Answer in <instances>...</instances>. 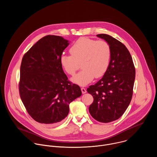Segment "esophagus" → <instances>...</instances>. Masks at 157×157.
Wrapping results in <instances>:
<instances>
[{
  "instance_id": "esophagus-1",
  "label": "esophagus",
  "mask_w": 157,
  "mask_h": 157,
  "mask_svg": "<svg viewBox=\"0 0 157 157\" xmlns=\"http://www.w3.org/2000/svg\"><path fill=\"white\" fill-rule=\"evenodd\" d=\"M81 92L82 94H84L86 93V89L84 87H81Z\"/></svg>"
}]
</instances>
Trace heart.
<instances>
[{"instance_id": "1", "label": "heart", "mask_w": 157, "mask_h": 157, "mask_svg": "<svg viewBox=\"0 0 157 157\" xmlns=\"http://www.w3.org/2000/svg\"><path fill=\"white\" fill-rule=\"evenodd\" d=\"M70 52L71 55H63L60 57V63L71 76L75 74L81 63L82 70L72 78L78 84L84 86L94 77H102L109 68L112 50L110 44L104 40L79 38L71 46Z\"/></svg>"}]
</instances>
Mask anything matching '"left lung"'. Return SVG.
Returning a JSON list of instances; mask_svg holds the SVG:
<instances>
[{
  "instance_id": "8db88e82",
  "label": "left lung",
  "mask_w": 157,
  "mask_h": 157,
  "mask_svg": "<svg viewBox=\"0 0 157 157\" xmlns=\"http://www.w3.org/2000/svg\"><path fill=\"white\" fill-rule=\"evenodd\" d=\"M110 46L112 56L103 77L87 89L94 101L89 113L96 121L108 123L117 120L125 113L133 94L136 69L132 56L121 41L106 34H98Z\"/></svg>"
}]
</instances>
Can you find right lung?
Masks as SVG:
<instances>
[{
  "mask_svg": "<svg viewBox=\"0 0 157 157\" xmlns=\"http://www.w3.org/2000/svg\"><path fill=\"white\" fill-rule=\"evenodd\" d=\"M68 44L61 36L47 35L22 58L20 96L29 114L39 123L59 122L68 116L70 104L81 96L80 87L68 81L60 63Z\"/></svg>",
  "mask_w": 157,
  "mask_h": 157,
  "instance_id": "right-lung-1",
  "label": "right lung"
}]
</instances>
